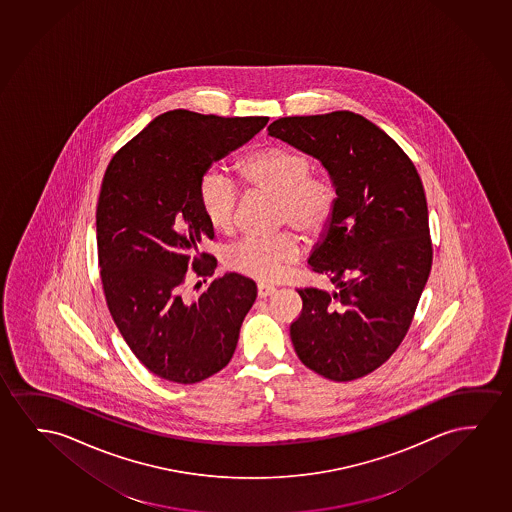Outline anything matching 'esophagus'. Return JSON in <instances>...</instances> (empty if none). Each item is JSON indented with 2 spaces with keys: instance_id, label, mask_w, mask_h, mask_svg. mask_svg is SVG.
<instances>
[{
  "instance_id": "esophagus-1",
  "label": "esophagus",
  "mask_w": 512,
  "mask_h": 512,
  "mask_svg": "<svg viewBox=\"0 0 512 512\" xmlns=\"http://www.w3.org/2000/svg\"><path fill=\"white\" fill-rule=\"evenodd\" d=\"M275 288L274 286H270V284H260L258 286V296L260 298H267V296L274 295Z\"/></svg>"
}]
</instances>
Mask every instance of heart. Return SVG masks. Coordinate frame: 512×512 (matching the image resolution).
Listing matches in <instances>:
<instances>
[{"instance_id": "obj_1", "label": "heart", "mask_w": 512, "mask_h": 512, "mask_svg": "<svg viewBox=\"0 0 512 512\" xmlns=\"http://www.w3.org/2000/svg\"><path fill=\"white\" fill-rule=\"evenodd\" d=\"M237 170L247 188L279 198L277 224H289L305 237H319L332 221L337 188L330 177L314 173V161L307 152L265 147L240 159ZM198 202L214 230L228 233L235 228L240 189L219 166L203 173ZM300 249V240L289 231L275 237L249 235L231 247L226 260L238 274L274 281L298 260Z\"/></svg>"}]
</instances>
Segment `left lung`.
<instances>
[{
  "instance_id": "8db88e82",
  "label": "left lung",
  "mask_w": 512,
  "mask_h": 512,
  "mask_svg": "<svg viewBox=\"0 0 512 512\" xmlns=\"http://www.w3.org/2000/svg\"><path fill=\"white\" fill-rule=\"evenodd\" d=\"M268 135L319 159L339 195L309 258L339 289H298L291 342L316 374L360 379L402 344L432 270L423 182L393 138L349 110L281 117Z\"/></svg>"
}]
</instances>
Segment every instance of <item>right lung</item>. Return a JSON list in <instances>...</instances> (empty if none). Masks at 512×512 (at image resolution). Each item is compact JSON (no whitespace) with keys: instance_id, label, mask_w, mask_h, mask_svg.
<instances>
[{"instance_id":"add662e5","label":"right lung","mask_w":512,"mask_h":512,"mask_svg":"<svg viewBox=\"0 0 512 512\" xmlns=\"http://www.w3.org/2000/svg\"><path fill=\"white\" fill-rule=\"evenodd\" d=\"M267 123L172 110L108 163L96 209L103 293L133 354L165 381L195 384L226 367L258 295L256 282L235 272L195 298L182 284L188 270L212 277L217 263L200 251L214 238L198 202L203 173Z\"/></svg>"}]
</instances>
